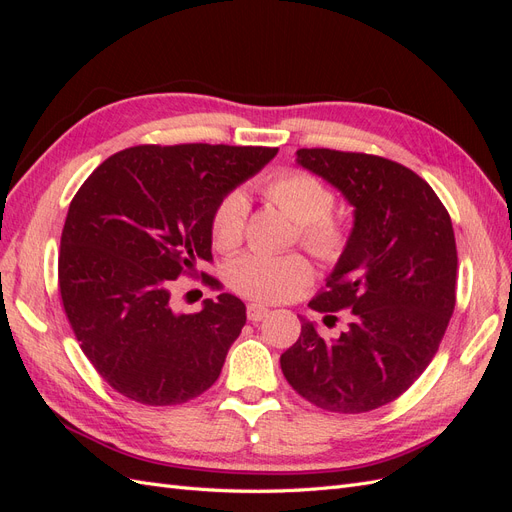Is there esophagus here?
<instances>
[{
  "instance_id": "esophagus-1",
  "label": "esophagus",
  "mask_w": 512,
  "mask_h": 512,
  "mask_svg": "<svg viewBox=\"0 0 512 512\" xmlns=\"http://www.w3.org/2000/svg\"><path fill=\"white\" fill-rule=\"evenodd\" d=\"M267 316H269V307L260 305V303H250V305H247V320L260 322L262 318H267Z\"/></svg>"
}]
</instances>
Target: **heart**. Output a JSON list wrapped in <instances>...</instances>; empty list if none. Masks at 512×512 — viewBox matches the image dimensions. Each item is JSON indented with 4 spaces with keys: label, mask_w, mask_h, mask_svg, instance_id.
Segmentation results:
<instances>
[{
    "label": "heart",
    "mask_w": 512,
    "mask_h": 512,
    "mask_svg": "<svg viewBox=\"0 0 512 512\" xmlns=\"http://www.w3.org/2000/svg\"><path fill=\"white\" fill-rule=\"evenodd\" d=\"M262 194L297 222V237L324 262H337L352 241L350 224L333 213L335 194L327 183L305 170H280L262 183ZM247 200L228 192L211 215V237L218 250L230 252L243 241ZM314 277L301 254H245L228 267V284L241 297L260 303H284L297 297Z\"/></svg>",
    "instance_id": "1"
}]
</instances>
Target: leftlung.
Masks as SVG:
<instances>
[{"label":"left lung","mask_w":512,"mask_h":512,"mask_svg":"<svg viewBox=\"0 0 512 512\" xmlns=\"http://www.w3.org/2000/svg\"><path fill=\"white\" fill-rule=\"evenodd\" d=\"M297 162L354 207L348 252L309 301L320 314L352 312L324 339L301 318L284 354L288 384L309 404L361 414L406 393L436 356L455 309L457 245L451 215L414 170L369 153L299 149ZM335 318V316H333Z\"/></svg>","instance_id":"8db88e82"}]
</instances>
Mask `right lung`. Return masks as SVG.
<instances>
[{"label":"right lung","mask_w":512,"mask_h":512,"mask_svg":"<svg viewBox=\"0 0 512 512\" xmlns=\"http://www.w3.org/2000/svg\"><path fill=\"white\" fill-rule=\"evenodd\" d=\"M275 147L138 145L104 160L72 198L61 230L59 292L81 350L106 384L145 406H177L220 378L245 305L220 292L177 314L179 275L211 262V215Z\"/></svg>","instance_id":"obj_1"}]
</instances>
